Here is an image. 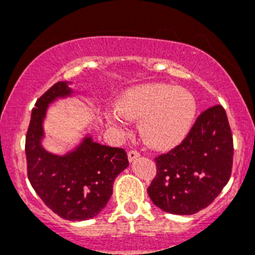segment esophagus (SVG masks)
I'll return each mask as SVG.
<instances>
[{
    "instance_id": "esophagus-1",
    "label": "esophagus",
    "mask_w": 255,
    "mask_h": 255,
    "mask_svg": "<svg viewBox=\"0 0 255 255\" xmlns=\"http://www.w3.org/2000/svg\"><path fill=\"white\" fill-rule=\"evenodd\" d=\"M139 155H140V154H139L138 150H130V152L128 153V158H129L130 162H132V161H135V159L138 158Z\"/></svg>"
}]
</instances>
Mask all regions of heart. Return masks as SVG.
<instances>
[{
    "mask_svg": "<svg viewBox=\"0 0 255 255\" xmlns=\"http://www.w3.org/2000/svg\"><path fill=\"white\" fill-rule=\"evenodd\" d=\"M116 110L108 117L112 125L121 126L124 119L140 121L144 141L166 149L181 143L189 134L197 115V101L186 89L153 83L125 92Z\"/></svg>",
    "mask_w": 255,
    "mask_h": 255,
    "instance_id": "1",
    "label": "heart"
}]
</instances>
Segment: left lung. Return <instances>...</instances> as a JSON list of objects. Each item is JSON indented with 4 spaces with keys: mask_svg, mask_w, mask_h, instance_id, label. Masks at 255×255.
<instances>
[{
    "mask_svg": "<svg viewBox=\"0 0 255 255\" xmlns=\"http://www.w3.org/2000/svg\"><path fill=\"white\" fill-rule=\"evenodd\" d=\"M233 134L220 105L199 115L186 138L155 157L157 175L148 188L155 206L172 215H194L218 197L231 176Z\"/></svg>",
    "mask_w": 255,
    "mask_h": 255,
    "instance_id": "obj_1",
    "label": "left lung"
}]
</instances>
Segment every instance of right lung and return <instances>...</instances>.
<instances>
[{
    "mask_svg": "<svg viewBox=\"0 0 255 255\" xmlns=\"http://www.w3.org/2000/svg\"><path fill=\"white\" fill-rule=\"evenodd\" d=\"M70 83L58 82L35 102L25 139L28 177L39 198L56 215L69 221L96 217L107 206L114 181L128 166L123 148L97 143L85 135L74 149L55 154L42 145L43 121L51 103L73 96Z\"/></svg>",
    "mask_w": 255,
    "mask_h": 255,
    "instance_id": "add662e5",
    "label": "right lung"
}]
</instances>
